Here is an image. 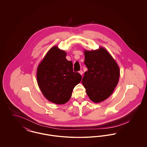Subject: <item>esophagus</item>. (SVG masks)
<instances>
[{
	"label": "esophagus",
	"mask_w": 147,
	"mask_h": 147,
	"mask_svg": "<svg viewBox=\"0 0 147 147\" xmlns=\"http://www.w3.org/2000/svg\"><path fill=\"white\" fill-rule=\"evenodd\" d=\"M79 74H80V75H83V71H82V70H80V71H79Z\"/></svg>",
	"instance_id": "1"
}]
</instances>
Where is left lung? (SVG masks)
Masks as SVG:
<instances>
[{
    "mask_svg": "<svg viewBox=\"0 0 147 147\" xmlns=\"http://www.w3.org/2000/svg\"><path fill=\"white\" fill-rule=\"evenodd\" d=\"M84 63L88 68L82 79L86 92L92 101L98 103L109 98L117 86L119 68L106 49L84 51Z\"/></svg>",
    "mask_w": 147,
    "mask_h": 147,
    "instance_id": "left-lung-1",
    "label": "left lung"
}]
</instances>
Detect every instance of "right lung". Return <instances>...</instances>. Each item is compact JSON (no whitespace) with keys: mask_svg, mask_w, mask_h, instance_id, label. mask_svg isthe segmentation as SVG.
<instances>
[{"mask_svg":"<svg viewBox=\"0 0 147 147\" xmlns=\"http://www.w3.org/2000/svg\"><path fill=\"white\" fill-rule=\"evenodd\" d=\"M66 52L54 46L49 49L38 66L37 80L43 96L56 104L67 102L73 89L82 80L74 72L73 63L66 59Z\"/></svg>","mask_w":147,"mask_h":147,"instance_id":"add662e5","label":"right lung"}]
</instances>
